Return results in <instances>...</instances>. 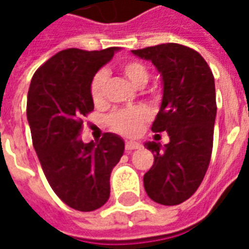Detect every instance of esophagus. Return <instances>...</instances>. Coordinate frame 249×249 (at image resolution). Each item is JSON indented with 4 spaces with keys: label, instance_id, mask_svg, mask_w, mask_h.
<instances>
[{
    "label": "esophagus",
    "instance_id": "obj_1",
    "mask_svg": "<svg viewBox=\"0 0 249 249\" xmlns=\"http://www.w3.org/2000/svg\"><path fill=\"white\" fill-rule=\"evenodd\" d=\"M139 146H140V144L136 142V141H126V144H125V151H133V149H137Z\"/></svg>",
    "mask_w": 249,
    "mask_h": 249
}]
</instances>
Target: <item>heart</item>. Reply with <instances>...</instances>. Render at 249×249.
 Listing matches in <instances>:
<instances>
[{"mask_svg": "<svg viewBox=\"0 0 249 249\" xmlns=\"http://www.w3.org/2000/svg\"><path fill=\"white\" fill-rule=\"evenodd\" d=\"M121 73L126 77V80L137 88H142L149 80V71L142 62L126 61L120 66ZM108 82V73L105 71H97L93 76L89 87L90 97L94 105L101 107L105 104V89ZM151 119V112L144 107L137 108L121 109L109 116V125L110 128L120 135L135 136L140 132L144 125Z\"/></svg>", "mask_w": 249, "mask_h": 249, "instance_id": "obj_1", "label": "heart"}]
</instances>
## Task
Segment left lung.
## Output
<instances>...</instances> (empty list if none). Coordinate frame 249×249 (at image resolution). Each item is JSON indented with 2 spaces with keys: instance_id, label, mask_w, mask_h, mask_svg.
Listing matches in <instances>:
<instances>
[{
  "instance_id": "1",
  "label": "left lung",
  "mask_w": 249,
  "mask_h": 249,
  "mask_svg": "<svg viewBox=\"0 0 249 249\" xmlns=\"http://www.w3.org/2000/svg\"><path fill=\"white\" fill-rule=\"evenodd\" d=\"M132 53L152 61L161 74V107L152 130L169 136L164 146L145 142L155 161L144 175V188L153 201L178 205L197 191L211 161L217 109L213 74L200 53L180 44Z\"/></svg>"
}]
</instances>
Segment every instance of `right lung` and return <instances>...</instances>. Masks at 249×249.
<instances>
[{
    "label": "right lung",
    "instance_id": "obj_1",
    "mask_svg": "<svg viewBox=\"0 0 249 249\" xmlns=\"http://www.w3.org/2000/svg\"><path fill=\"white\" fill-rule=\"evenodd\" d=\"M117 51L58 52L36 71L28 92L26 116L46 180L66 205L81 212L108 201L110 173L124 153V140L114 133L88 144L80 137L81 119L94 108L90 81Z\"/></svg>",
    "mask_w": 249,
    "mask_h": 249
}]
</instances>
